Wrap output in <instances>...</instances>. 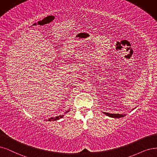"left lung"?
<instances>
[{
  "mask_svg": "<svg viewBox=\"0 0 157 157\" xmlns=\"http://www.w3.org/2000/svg\"><path fill=\"white\" fill-rule=\"evenodd\" d=\"M104 114H105L107 116H109L110 117H113V118H121V117H124L126 115H120V114H111V113H104Z\"/></svg>",
  "mask_w": 157,
  "mask_h": 157,
  "instance_id": "8db88e82",
  "label": "left lung"
}]
</instances>
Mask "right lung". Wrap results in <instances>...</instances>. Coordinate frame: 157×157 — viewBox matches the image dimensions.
Listing matches in <instances>:
<instances>
[{
	"label": "right lung",
	"instance_id": "add662e5",
	"mask_svg": "<svg viewBox=\"0 0 157 157\" xmlns=\"http://www.w3.org/2000/svg\"><path fill=\"white\" fill-rule=\"evenodd\" d=\"M70 111V110H68V111H66V113H67V112H69ZM63 116L64 115H60V116H58V117H52V118H48V121H57V120H59V119H60V118H62L63 117Z\"/></svg>",
	"mask_w": 157,
	"mask_h": 157
}]
</instances>
